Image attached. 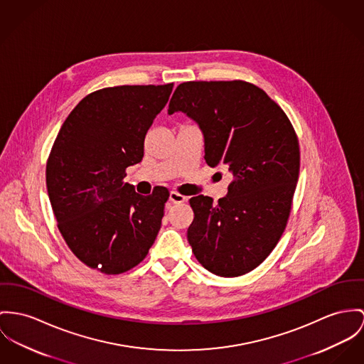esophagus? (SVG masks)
I'll return each mask as SVG.
<instances>
[{"label":"esophagus","mask_w":364,"mask_h":364,"mask_svg":"<svg viewBox=\"0 0 364 364\" xmlns=\"http://www.w3.org/2000/svg\"><path fill=\"white\" fill-rule=\"evenodd\" d=\"M168 199H170V202H173V203H183V202L187 200V196H181V194L177 193V191H171Z\"/></svg>","instance_id":"obj_1"}]
</instances>
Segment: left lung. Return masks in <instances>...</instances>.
Segmentation results:
<instances>
[{
  "label": "left lung",
  "instance_id": "1",
  "mask_svg": "<svg viewBox=\"0 0 364 364\" xmlns=\"http://www.w3.org/2000/svg\"><path fill=\"white\" fill-rule=\"evenodd\" d=\"M186 112L205 137L208 166L228 168V194L190 199L188 242L196 260L220 277L256 269L288 223L301 152L292 123L262 88L244 80L178 84L168 113Z\"/></svg>",
  "mask_w": 364,
  "mask_h": 364
}]
</instances>
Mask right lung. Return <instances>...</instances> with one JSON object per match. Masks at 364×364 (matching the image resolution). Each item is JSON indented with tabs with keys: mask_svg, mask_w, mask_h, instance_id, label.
<instances>
[{
	"mask_svg": "<svg viewBox=\"0 0 364 364\" xmlns=\"http://www.w3.org/2000/svg\"><path fill=\"white\" fill-rule=\"evenodd\" d=\"M173 90L114 85L75 107L51 148L46 183L56 225L75 256L104 274H122L145 259L168 202L166 187L140 196L124 181L141 162L144 139Z\"/></svg>",
	"mask_w": 364,
	"mask_h": 364,
	"instance_id": "add662e5",
	"label": "right lung"
}]
</instances>
